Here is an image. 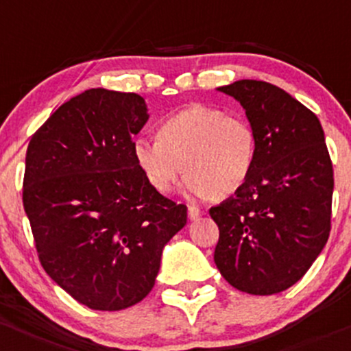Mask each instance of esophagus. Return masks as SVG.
Masks as SVG:
<instances>
[{
    "label": "esophagus",
    "instance_id": "esophagus-1",
    "mask_svg": "<svg viewBox=\"0 0 351 351\" xmlns=\"http://www.w3.org/2000/svg\"><path fill=\"white\" fill-rule=\"evenodd\" d=\"M204 213L197 208V206H188V219L190 220H198Z\"/></svg>",
    "mask_w": 351,
    "mask_h": 351
}]
</instances>
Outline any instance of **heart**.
I'll return each instance as SVG.
<instances>
[{
	"label": "heart",
	"instance_id": "b5f03b06",
	"mask_svg": "<svg viewBox=\"0 0 351 351\" xmlns=\"http://www.w3.org/2000/svg\"><path fill=\"white\" fill-rule=\"evenodd\" d=\"M132 160L147 185L165 195L183 169L186 195L228 198L245 185L257 158L252 124L239 114L191 104L160 121L154 136H138Z\"/></svg>",
	"mask_w": 351,
	"mask_h": 351
}]
</instances>
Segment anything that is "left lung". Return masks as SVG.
<instances>
[{"label":"left lung","instance_id":"8db88e82","mask_svg":"<svg viewBox=\"0 0 351 351\" xmlns=\"http://www.w3.org/2000/svg\"><path fill=\"white\" fill-rule=\"evenodd\" d=\"M217 90L245 110L257 158L245 185L210 208L220 230L213 261L242 293H281L306 274L330 237L333 166L322 123L263 80H237Z\"/></svg>","mask_w":351,"mask_h":351}]
</instances>
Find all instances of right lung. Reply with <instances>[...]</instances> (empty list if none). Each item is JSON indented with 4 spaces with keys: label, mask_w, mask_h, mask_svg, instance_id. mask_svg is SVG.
<instances>
[{
    "label": "right lung",
    "mask_w": 351,
    "mask_h": 351,
    "mask_svg": "<svg viewBox=\"0 0 351 351\" xmlns=\"http://www.w3.org/2000/svg\"><path fill=\"white\" fill-rule=\"evenodd\" d=\"M147 119L141 95L88 88L28 145L23 206L40 263L90 309L145 300L165 245L186 225V206L154 191L132 160V138Z\"/></svg>",
    "instance_id": "right-lung-1"
}]
</instances>
